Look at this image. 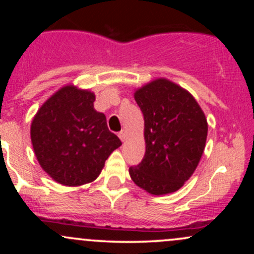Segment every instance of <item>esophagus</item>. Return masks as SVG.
Masks as SVG:
<instances>
[{
  "mask_svg": "<svg viewBox=\"0 0 254 254\" xmlns=\"http://www.w3.org/2000/svg\"><path fill=\"white\" fill-rule=\"evenodd\" d=\"M118 136H119V138H121V141H122V142H124V141H125V138H127V132H125L124 130H123V131H121V132L118 133Z\"/></svg>",
  "mask_w": 254,
  "mask_h": 254,
  "instance_id": "1",
  "label": "esophagus"
}]
</instances>
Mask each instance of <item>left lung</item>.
I'll list each match as a JSON object with an SVG mask.
<instances>
[{"label": "left lung", "mask_w": 254, "mask_h": 254, "mask_svg": "<svg viewBox=\"0 0 254 254\" xmlns=\"http://www.w3.org/2000/svg\"><path fill=\"white\" fill-rule=\"evenodd\" d=\"M144 117L145 154L129 168L132 182L155 196L179 190L197 168L205 148L208 122L190 93L167 78L135 92Z\"/></svg>", "instance_id": "obj_1"}]
</instances>
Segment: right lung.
I'll use <instances>...</instances> for the list:
<instances>
[{"instance_id":"right-lung-1","label":"right lung","mask_w":254,"mask_h":254,"mask_svg":"<svg viewBox=\"0 0 254 254\" xmlns=\"http://www.w3.org/2000/svg\"><path fill=\"white\" fill-rule=\"evenodd\" d=\"M94 93L68 84L42 105L31 124L40 167L55 182L80 186L95 180L105 161L122 145L94 110Z\"/></svg>"}]
</instances>
